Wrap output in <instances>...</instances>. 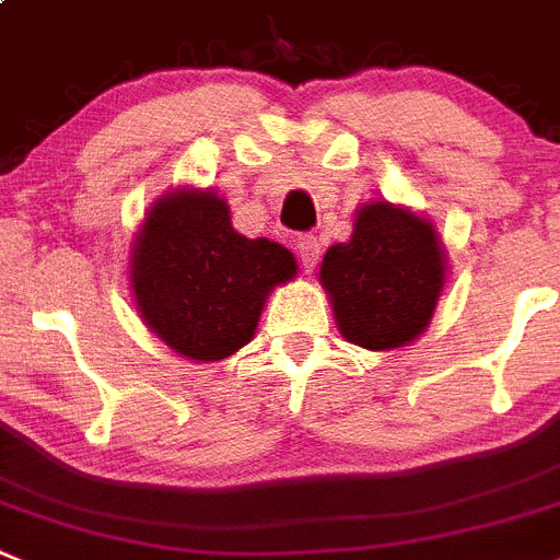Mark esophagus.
Instances as JSON below:
<instances>
[{
	"label": "esophagus",
	"instance_id": "34e87169",
	"mask_svg": "<svg viewBox=\"0 0 560 560\" xmlns=\"http://www.w3.org/2000/svg\"><path fill=\"white\" fill-rule=\"evenodd\" d=\"M296 253H300L305 271H313V266L318 264V255H322V244L316 236H300L296 238Z\"/></svg>",
	"mask_w": 560,
	"mask_h": 560
}]
</instances>
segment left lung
Returning <instances> with one entry per match:
<instances>
[{
  "instance_id": "1",
  "label": "left lung",
  "mask_w": 560,
  "mask_h": 560,
  "mask_svg": "<svg viewBox=\"0 0 560 560\" xmlns=\"http://www.w3.org/2000/svg\"><path fill=\"white\" fill-rule=\"evenodd\" d=\"M448 280V253L434 222L407 206H357L349 242L324 253L318 283L349 343L393 351L425 332Z\"/></svg>"
}]
</instances>
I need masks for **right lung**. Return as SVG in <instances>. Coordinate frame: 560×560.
<instances>
[{"instance_id":"right-lung-1","label":"right lung","mask_w":560,"mask_h":560,"mask_svg":"<svg viewBox=\"0 0 560 560\" xmlns=\"http://www.w3.org/2000/svg\"><path fill=\"white\" fill-rule=\"evenodd\" d=\"M294 277L291 249L242 236L225 197L197 186L156 197L129 253L142 324L191 363H220L247 346L271 291Z\"/></svg>"}]
</instances>
